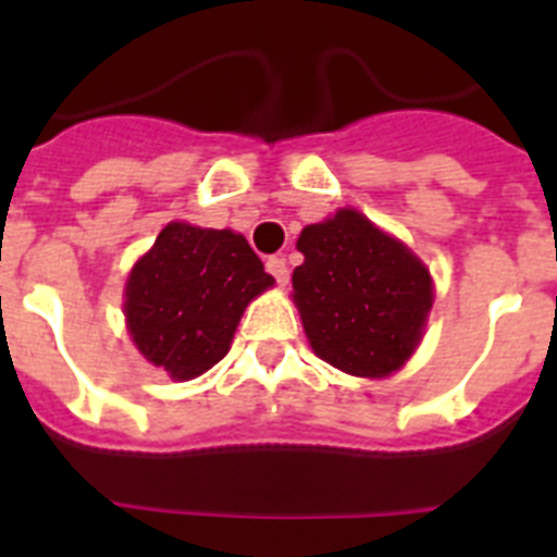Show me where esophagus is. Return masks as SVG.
I'll list each match as a JSON object with an SVG mask.
<instances>
[{"mask_svg": "<svg viewBox=\"0 0 557 557\" xmlns=\"http://www.w3.org/2000/svg\"><path fill=\"white\" fill-rule=\"evenodd\" d=\"M268 273L273 275L275 282H278V287H287L289 268H287V262H284V256H270V259H268Z\"/></svg>", "mask_w": 557, "mask_h": 557, "instance_id": "obj_1", "label": "esophagus"}]
</instances>
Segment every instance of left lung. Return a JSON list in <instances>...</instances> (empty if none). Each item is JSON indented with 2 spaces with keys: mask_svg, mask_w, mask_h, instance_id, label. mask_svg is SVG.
<instances>
[{
  "mask_svg": "<svg viewBox=\"0 0 557 557\" xmlns=\"http://www.w3.org/2000/svg\"><path fill=\"white\" fill-rule=\"evenodd\" d=\"M298 250L293 301L312 351L351 376L382 379L405 366L432 309L424 262L354 209L307 225Z\"/></svg>",
  "mask_w": 557,
  "mask_h": 557,
  "instance_id": "1",
  "label": "left lung"
}]
</instances>
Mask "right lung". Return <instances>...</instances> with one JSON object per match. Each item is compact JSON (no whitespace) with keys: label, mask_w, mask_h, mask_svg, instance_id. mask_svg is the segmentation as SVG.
Instances as JSON below:
<instances>
[{"label":"right lung","mask_w":557,"mask_h":557,"mask_svg":"<svg viewBox=\"0 0 557 557\" xmlns=\"http://www.w3.org/2000/svg\"><path fill=\"white\" fill-rule=\"evenodd\" d=\"M268 287L273 275L243 234L170 223L127 275V332L147 362L195 379L228 354L245 307Z\"/></svg>","instance_id":"obj_1"}]
</instances>
